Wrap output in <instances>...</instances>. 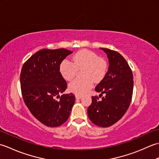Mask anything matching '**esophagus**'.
<instances>
[{
	"label": "esophagus",
	"instance_id": "esophagus-1",
	"mask_svg": "<svg viewBox=\"0 0 159 159\" xmlns=\"http://www.w3.org/2000/svg\"><path fill=\"white\" fill-rule=\"evenodd\" d=\"M75 98H76V99H81L82 96L81 95H77V94H76Z\"/></svg>",
	"mask_w": 159,
	"mask_h": 159
}]
</instances>
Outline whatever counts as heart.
Instances as JSON below:
<instances>
[{
	"instance_id": "1",
	"label": "heart",
	"mask_w": 159,
	"mask_h": 159,
	"mask_svg": "<svg viewBox=\"0 0 159 159\" xmlns=\"http://www.w3.org/2000/svg\"><path fill=\"white\" fill-rule=\"evenodd\" d=\"M72 63L67 59L63 60L59 65V72L64 79L72 80L77 70L83 68L82 79H76L69 84V90L77 95H83L92 88L95 82H98L104 77L107 64L99 58L94 52L86 49L78 51L72 57Z\"/></svg>"
}]
</instances>
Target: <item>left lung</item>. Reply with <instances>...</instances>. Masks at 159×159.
Listing matches in <instances>:
<instances>
[{"label":"left lung","instance_id":"1","mask_svg":"<svg viewBox=\"0 0 159 159\" xmlns=\"http://www.w3.org/2000/svg\"><path fill=\"white\" fill-rule=\"evenodd\" d=\"M101 50L107 55L109 69L95 91L100 92L102 100L92 96L87 114L92 123L100 127H109L123 117L131 102L133 76L127 61L119 52L108 48Z\"/></svg>","mask_w":159,"mask_h":159}]
</instances>
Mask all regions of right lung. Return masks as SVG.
<instances>
[{"label":"right lung","mask_w":159,"mask_h":159,"mask_svg":"<svg viewBox=\"0 0 159 159\" xmlns=\"http://www.w3.org/2000/svg\"><path fill=\"white\" fill-rule=\"evenodd\" d=\"M72 52L65 48L43 49L22 66L20 80L23 100L33 116L48 127L65 123L75 102L72 93L59 96L67 88L59 65Z\"/></svg>","instance_id":"obj_1"}]
</instances>
